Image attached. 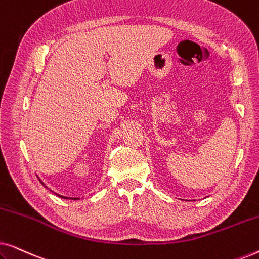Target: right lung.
I'll use <instances>...</instances> for the list:
<instances>
[{
	"label": "right lung",
	"mask_w": 259,
	"mask_h": 259,
	"mask_svg": "<svg viewBox=\"0 0 259 259\" xmlns=\"http://www.w3.org/2000/svg\"><path fill=\"white\" fill-rule=\"evenodd\" d=\"M42 185H44V183H42ZM58 196H59V197H61V198H67V197H62V196H60V194H58ZM69 199H74V200H75V199H79V198H69Z\"/></svg>",
	"instance_id": "obj_1"
}]
</instances>
